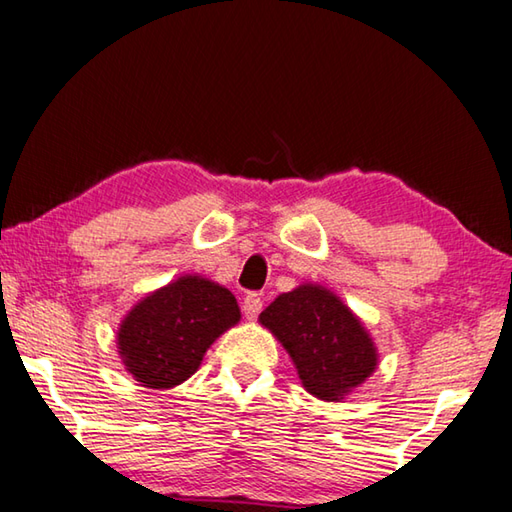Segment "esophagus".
Wrapping results in <instances>:
<instances>
[{
  "label": "esophagus",
  "mask_w": 512,
  "mask_h": 512,
  "mask_svg": "<svg viewBox=\"0 0 512 512\" xmlns=\"http://www.w3.org/2000/svg\"><path fill=\"white\" fill-rule=\"evenodd\" d=\"M262 307H264V300L259 293H248L244 298V314L248 320H255L259 316V311H262Z\"/></svg>",
  "instance_id": "1"
}]
</instances>
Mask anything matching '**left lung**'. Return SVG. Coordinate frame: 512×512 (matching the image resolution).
<instances>
[{"label":"left lung","mask_w":512,"mask_h":512,"mask_svg":"<svg viewBox=\"0 0 512 512\" xmlns=\"http://www.w3.org/2000/svg\"><path fill=\"white\" fill-rule=\"evenodd\" d=\"M259 323L284 345L305 391L318 400H343L377 368V348L366 327L320 284H300L277 296Z\"/></svg>","instance_id":"left-lung-1"}]
</instances>
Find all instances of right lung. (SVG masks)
I'll list each match as a JSON object with an SVG mask.
<instances>
[{
    "label": "right lung",
    "mask_w": 512,
    "mask_h": 512,
    "mask_svg": "<svg viewBox=\"0 0 512 512\" xmlns=\"http://www.w3.org/2000/svg\"><path fill=\"white\" fill-rule=\"evenodd\" d=\"M241 318L237 298L201 275H183L128 311L117 332L119 357L146 388L183 384L205 352Z\"/></svg>",
    "instance_id": "1"
}]
</instances>
